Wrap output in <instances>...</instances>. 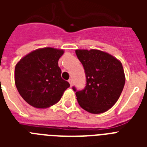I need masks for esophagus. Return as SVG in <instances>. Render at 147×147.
<instances>
[{"label": "esophagus", "mask_w": 147, "mask_h": 147, "mask_svg": "<svg viewBox=\"0 0 147 147\" xmlns=\"http://www.w3.org/2000/svg\"><path fill=\"white\" fill-rule=\"evenodd\" d=\"M69 84H70V85H71V86H72V83H73V82H72V79H71V78H69Z\"/></svg>", "instance_id": "34e87169"}]
</instances>
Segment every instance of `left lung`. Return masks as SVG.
Segmentation results:
<instances>
[{
  "label": "left lung",
  "mask_w": 147,
  "mask_h": 147,
  "mask_svg": "<svg viewBox=\"0 0 147 147\" xmlns=\"http://www.w3.org/2000/svg\"><path fill=\"white\" fill-rule=\"evenodd\" d=\"M86 77L84 89H72L78 104L86 111L100 114L107 111L118 100L125 84L121 62L108 53L97 49H77Z\"/></svg>",
  "instance_id": "8db88e82"
}]
</instances>
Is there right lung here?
Listing matches in <instances>:
<instances>
[{
	"label": "right lung",
	"instance_id": "1",
	"mask_svg": "<svg viewBox=\"0 0 147 147\" xmlns=\"http://www.w3.org/2000/svg\"><path fill=\"white\" fill-rule=\"evenodd\" d=\"M62 49L47 47L31 52L16 65L15 85L22 98L37 108H47L61 99L69 83L61 77L58 61Z\"/></svg>",
	"mask_w": 147,
	"mask_h": 147
}]
</instances>
